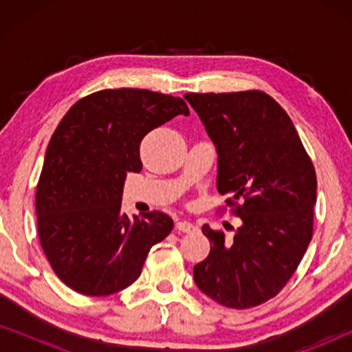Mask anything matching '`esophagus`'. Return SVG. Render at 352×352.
<instances>
[{
	"label": "esophagus",
	"instance_id": "1",
	"mask_svg": "<svg viewBox=\"0 0 352 352\" xmlns=\"http://www.w3.org/2000/svg\"><path fill=\"white\" fill-rule=\"evenodd\" d=\"M176 229L179 230V232L190 234V232H195L197 226L189 223V221H177V223H176Z\"/></svg>",
	"mask_w": 352,
	"mask_h": 352
}]
</instances>
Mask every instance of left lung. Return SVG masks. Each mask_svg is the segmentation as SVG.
Wrapping results in <instances>:
<instances>
[{
  "instance_id": "1",
  "label": "left lung",
  "mask_w": 352,
  "mask_h": 352,
  "mask_svg": "<svg viewBox=\"0 0 352 352\" xmlns=\"http://www.w3.org/2000/svg\"><path fill=\"white\" fill-rule=\"evenodd\" d=\"M184 98L216 146L218 192L242 221L230 239L201 228L211 250L194 280L226 307L259 306L287 285L312 239L314 165L290 117L263 91Z\"/></svg>"
}]
</instances>
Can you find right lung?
<instances>
[{"mask_svg": "<svg viewBox=\"0 0 352 352\" xmlns=\"http://www.w3.org/2000/svg\"><path fill=\"white\" fill-rule=\"evenodd\" d=\"M189 115L181 98L148 89L93 93L70 107L47 144L35 208L43 252L56 276L88 296L122 292L141 276L173 219L160 211L129 219L122 211L128 173L153 128Z\"/></svg>", "mask_w": 352, "mask_h": 352, "instance_id": "obj_1", "label": "right lung"}]
</instances>
